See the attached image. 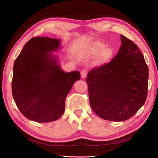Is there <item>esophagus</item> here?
Masks as SVG:
<instances>
[{
    "instance_id": "34e87169",
    "label": "esophagus",
    "mask_w": 158,
    "mask_h": 158,
    "mask_svg": "<svg viewBox=\"0 0 158 158\" xmlns=\"http://www.w3.org/2000/svg\"><path fill=\"white\" fill-rule=\"evenodd\" d=\"M87 76V70L85 69H83L81 70V77L82 79L85 78Z\"/></svg>"
}]
</instances>
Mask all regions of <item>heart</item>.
Returning <instances> with one entry per match:
<instances>
[{
	"mask_svg": "<svg viewBox=\"0 0 158 158\" xmlns=\"http://www.w3.org/2000/svg\"><path fill=\"white\" fill-rule=\"evenodd\" d=\"M105 44L101 42H94L82 48L81 55L86 59L97 57L96 65H103L110 61L113 55V49L110 48H105Z\"/></svg>",
	"mask_w": 158,
	"mask_h": 158,
	"instance_id": "1",
	"label": "heart"
}]
</instances>
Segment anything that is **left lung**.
I'll return each mask as SVG.
<instances>
[{
    "instance_id": "left-lung-1",
    "label": "left lung",
    "mask_w": 158,
    "mask_h": 158,
    "mask_svg": "<svg viewBox=\"0 0 158 158\" xmlns=\"http://www.w3.org/2000/svg\"><path fill=\"white\" fill-rule=\"evenodd\" d=\"M118 53L110 62L94 67L88 74L89 103L103 119L123 122L145 104L149 69L135 43L121 35Z\"/></svg>"
}]
</instances>
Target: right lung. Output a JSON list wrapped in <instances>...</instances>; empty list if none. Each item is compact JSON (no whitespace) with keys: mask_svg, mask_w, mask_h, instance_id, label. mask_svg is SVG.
Instances as JSON below:
<instances>
[{"mask_svg":"<svg viewBox=\"0 0 158 158\" xmlns=\"http://www.w3.org/2000/svg\"><path fill=\"white\" fill-rule=\"evenodd\" d=\"M58 39L33 37L15 60L11 83L17 106L26 118L39 123L58 119L79 71L64 73L52 53L60 47Z\"/></svg>","mask_w":158,"mask_h":158,"instance_id":"1","label":"right lung"}]
</instances>
